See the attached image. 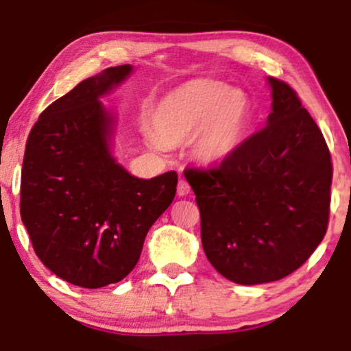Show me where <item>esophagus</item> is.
Wrapping results in <instances>:
<instances>
[{
    "label": "esophagus",
    "mask_w": 351,
    "mask_h": 351,
    "mask_svg": "<svg viewBox=\"0 0 351 351\" xmlns=\"http://www.w3.org/2000/svg\"><path fill=\"white\" fill-rule=\"evenodd\" d=\"M176 191H178V196H186L189 191H191V188H189L188 181L186 180H180L178 181V188H176Z\"/></svg>",
    "instance_id": "obj_1"
}]
</instances>
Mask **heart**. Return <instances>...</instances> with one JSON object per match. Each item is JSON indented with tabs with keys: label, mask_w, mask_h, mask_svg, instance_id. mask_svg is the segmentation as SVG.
I'll return each mask as SVG.
<instances>
[{
	"label": "heart",
	"mask_w": 351,
	"mask_h": 351,
	"mask_svg": "<svg viewBox=\"0 0 351 351\" xmlns=\"http://www.w3.org/2000/svg\"><path fill=\"white\" fill-rule=\"evenodd\" d=\"M252 120V102L226 82L198 79L168 92L152 108V142L180 143L191 136L199 163L217 165L244 142Z\"/></svg>",
	"instance_id": "obj_1"
}]
</instances>
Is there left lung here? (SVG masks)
I'll return each mask as SVG.
<instances>
[{"mask_svg":"<svg viewBox=\"0 0 351 351\" xmlns=\"http://www.w3.org/2000/svg\"><path fill=\"white\" fill-rule=\"evenodd\" d=\"M263 130L208 170L188 168L201 243L213 267L243 285L284 279L322 243L328 226L332 160L297 92L276 77Z\"/></svg>","mask_w":351,"mask_h":351,"instance_id":"8db88e82","label":"left lung"}]
</instances>
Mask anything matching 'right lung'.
<instances>
[{
	"mask_svg": "<svg viewBox=\"0 0 351 351\" xmlns=\"http://www.w3.org/2000/svg\"><path fill=\"white\" fill-rule=\"evenodd\" d=\"M130 72L123 64L82 80L39 115L26 142L21 219L41 263L84 289L132 272L176 193V171L142 180L112 156L115 119L99 99Z\"/></svg>",
	"mask_w": 351,
	"mask_h": 351,
	"instance_id": "1",
	"label": "right lung"
}]
</instances>
